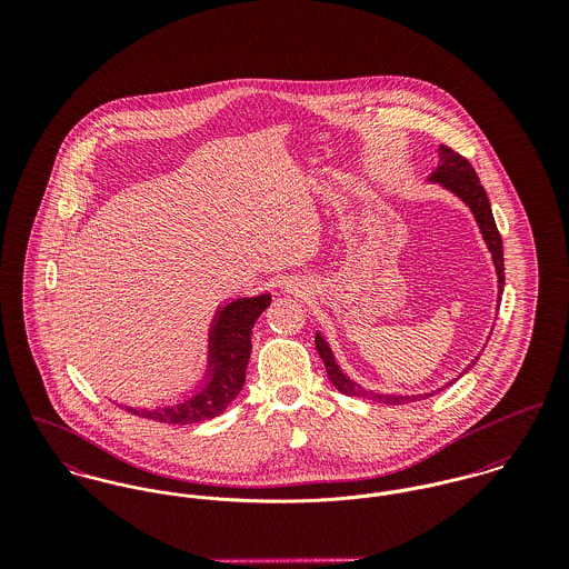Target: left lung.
<instances>
[{
	"label": "left lung",
	"instance_id": "left-lung-1",
	"mask_svg": "<svg viewBox=\"0 0 569 569\" xmlns=\"http://www.w3.org/2000/svg\"><path fill=\"white\" fill-rule=\"evenodd\" d=\"M429 181L440 183L445 190L453 192L460 201H465L469 206V210L476 217V223L480 228V234L487 243L492 264H495V273H497V302H501V291H503V247H501V237L499 230L495 226L492 219V210L488 203L487 190L478 179V172L473 170V166L469 163L467 158H462L460 153H456L449 147H440L438 149V166L436 170L429 174ZM316 348L325 361L326 375L330 379V383L346 397H359V399H368V401H377V403H386V406H406L411 401H420L427 397H433L436 392L449 388L453 381H449L447 386L438 388L436 392H425V395H383V392H375V390H366L363 386L355 383L350 377H346L341 372V368L335 361V355L330 350V346L326 343L325 337L320 332H316ZM478 361V359H476ZM476 361L469 363V368L465 372H469ZM462 372V375H465Z\"/></svg>",
	"mask_w": 569,
	"mask_h": 569
}]
</instances>
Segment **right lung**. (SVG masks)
<instances>
[{"instance_id": "1", "label": "right lung", "mask_w": 569, "mask_h": 569, "mask_svg": "<svg viewBox=\"0 0 569 569\" xmlns=\"http://www.w3.org/2000/svg\"><path fill=\"white\" fill-rule=\"evenodd\" d=\"M271 296L237 298L217 309L208 335V366L197 390L186 399L158 407H129V413L168 422L192 425L223 413L243 390L244 370L251 355V328L269 307Z\"/></svg>"}]
</instances>
